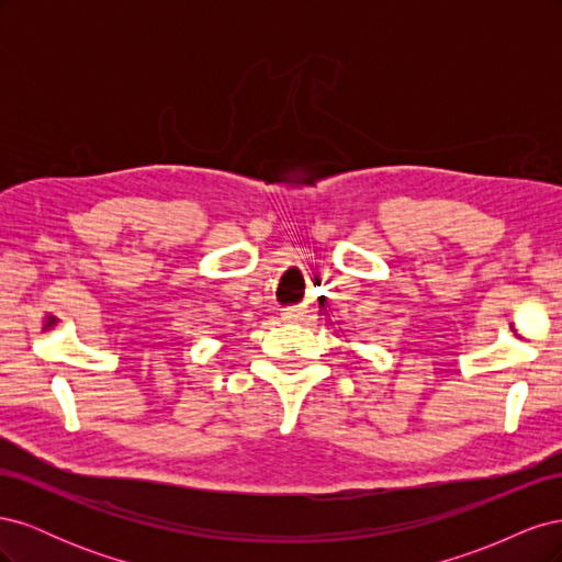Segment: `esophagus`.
Returning <instances> with one entry per match:
<instances>
[{
  "label": "esophagus",
  "mask_w": 562,
  "mask_h": 562,
  "mask_svg": "<svg viewBox=\"0 0 562 562\" xmlns=\"http://www.w3.org/2000/svg\"><path fill=\"white\" fill-rule=\"evenodd\" d=\"M307 307H288V310H283V318L288 321V323H300V321H304L307 318Z\"/></svg>",
  "instance_id": "1"
}]
</instances>
